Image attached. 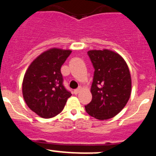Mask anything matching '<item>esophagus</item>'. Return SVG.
<instances>
[{
  "label": "esophagus",
  "instance_id": "esophagus-1",
  "mask_svg": "<svg viewBox=\"0 0 156 156\" xmlns=\"http://www.w3.org/2000/svg\"><path fill=\"white\" fill-rule=\"evenodd\" d=\"M81 90V87H79L78 89H76V90H74V94H75V95H77V94L79 93Z\"/></svg>",
  "mask_w": 156,
  "mask_h": 156
}]
</instances>
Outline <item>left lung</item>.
Listing matches in <instances>:
<instances>
[{
  "label": "left lung",
  "mask_w": 156,
  "mask_h": 156,
  "mask_svg": "<svg viewBox=\"0 0 156 156\" xmlns=\"http://www.w3.org/2000/svg\"><path fill=\"white\" fill-rule=\"evenodd\" d=\"M95 69L91 87L92 98L86 112L98 120L113 118L126 106L131 94L130 73L124 58L113 51L87 52Z\"/></svg>",
  "instance_id": "left-lung-1"
}]
</instances>
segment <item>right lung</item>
Here are the masks:
<instances>
[{"label":"right lung","mask_w":156,"mask_h":156,"mask_svg":"<svg viewBox=\"0 0 156 156\" xmlns=\"http://www.w3.org/2000/svg\"><path fill=\"white\" fill-rule=\"evenodd\" d=\"M71 50L52 48L34 60L26 72L22 92L26 104L40 117L59 114L72 94L63 84L61 67Z\"/></svg>","instance_id":"add662e5"}]
</instances>
